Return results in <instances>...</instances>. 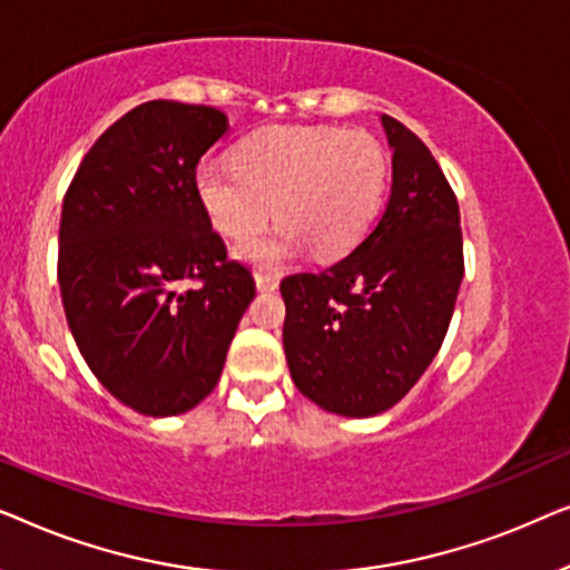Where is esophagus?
Returning <instances> with one entry per match:
<instances>
[{
  "label": "esophagus",
  "instance_id": "esophagus-1",
  "mask_svg": "<svg viewBox=\"0 0 570 570\" xmlns=\"http://www.w3.org/2000/svg\"><path fill=\"white\" fill-rule=\"evenodd\" d=\"M254 277H256V287H259V291H264V293L277 291V287H279V277L272 275V272L259 269Z\"/></svg>",
  "mask_w": 570,
  "mask_h": 570
}]
</instances>
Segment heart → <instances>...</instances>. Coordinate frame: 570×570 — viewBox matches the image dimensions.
I'll return each instance as SVG.
<instances>
[{
    "label": "heart",
    "mask_w": 570,
    "mask_h": 570,
    "mask_svg": "<svg viewBox=\"0 0 570 570\" xmlns=\"http://www.w3.org/2000/svg\"><path fill=\"white\" fill-rule=\"evenodd\" d=\"M389 181V155L368 131L267 129L238 147L236 163L205 160L197 194L223 236H267L240 246L244 259L275 264L303 246L316 259L347 254L376 217Z\"/></svg>",
    "instance_id": "heart-1"
}]
</instances>
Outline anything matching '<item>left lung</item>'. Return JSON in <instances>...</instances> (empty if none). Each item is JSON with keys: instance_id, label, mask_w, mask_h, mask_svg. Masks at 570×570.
I'll use <instances>...</instances> for the list:
<instances>
[{"instance_id": "obj_1", "label": "left lung", "mask_w": 570, "mask_h": 570, "mask_svg": "<svg viewBox=\"0 0 570 570\" xmlns=\"http://www.w3.org/2000/svg\"><path fill=\"white\" fill-rule=\"evenodd\" d=\"M392 194L368 236L324 272L279 283L283 345L303 396L345 417L394 407L441 350L464 277L459 205L423 139L381 116Z\"/></svg>"}]
</instances>
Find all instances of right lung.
I'll return each mask as SVG.
<instances>
[{
    "label": "right lung",
    "mask_w": 570,
    "mask_h": 570,
    "mask_svg": "<svg viewBox=\"0 0 570 570\" xmlns=\"http://www.w3.org/2000/svg\"><path fill=\"white\" fill-rule=\"evenodd\" d=\"M225 131L217 108L147 100L96 139L65 194L69 332L92 376L139 415H181L213 392L256 295L197 194V163Z\"/></svg>",
    "instance_id": "obj_1"
}]
</instances>
